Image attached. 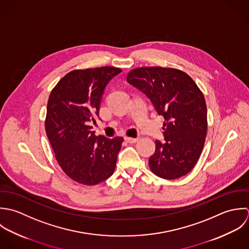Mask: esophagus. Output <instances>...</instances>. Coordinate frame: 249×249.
Listing matches in <instances>:
<instances>
[{
	"mask_svg": "<svg viewBox=\"0 0 249 249\" xmlns=\"http://www.w3.org/2000/svg\"><path fill=\"white\" fill-rule=\"evenodd\" d=\"M125 141H126L127 142H129V143H136V142L139 141V139H137V138H129V137H125Z\"/></svg>",
	"mask_w": 249,
	"mask_h": 249,
	"instance_id": "1",
	"label": "esophagus"
}]
</instances>
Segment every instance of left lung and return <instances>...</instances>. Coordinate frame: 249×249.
<instances>
[{"label": "left lung", "mask_w": 249, "mask_h": 249, "mask_svg": "<svg viewBox=\"0 0 249 249\" xmlns=\"http://www.w3.org/2000/svg\"><path fill=\"white\" fill-rule=\"evenodd\" d=\"M127 82L146 94L164 118L166 142H155L151 171L167 180L185 176L196 164L207 135V106L202 91L187 73L175 68H135L128 73Z\"/></svg>", "instance_id": "1"}]
</instances>
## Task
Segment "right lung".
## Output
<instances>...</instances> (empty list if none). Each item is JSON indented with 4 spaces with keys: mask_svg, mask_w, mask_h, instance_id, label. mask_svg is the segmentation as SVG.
I'll return each mask as SVG.
<instances>
[{
    "mask_svg": "<svg viewBox=\"0 0 249 249\" xmlns=\"http://www.w3.org/2000/svg\"><path fill=\"white\" fill-rule=\"evenodd\" d=\"M121 71L111 66L73 70L51 91L46 134L59 166L77 183L97 185L115 169L124 139L95 136L89 124L96 123L106 86Z\"/></svg>",
    "mask_w": 249,
    "mask_h": 249,
    "instance_id": "obj_1",
    "label": "right lung"
}]
</instances>
